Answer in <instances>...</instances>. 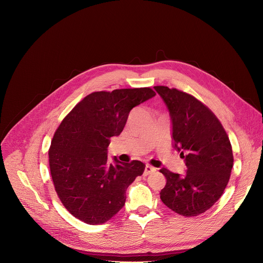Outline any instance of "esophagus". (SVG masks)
Instances as JSON below:
<instances>
[{"mask_svg":"<svg viewBox=\"0 0 263 263\" xmlns=\"http://www.w3.org/2000/svg\"><path fill=\"white\" fill-rule=\"evenodd\" d=\"M156 170H157L156 168H154V167H152V166H148V165H146V166H145V168H144L143 176H147V175H149V174L154 173Z\"/></svg>","mask_w":263,"mask_h":263,"instance_id":"1","label":"esophagus"}]
</instances>
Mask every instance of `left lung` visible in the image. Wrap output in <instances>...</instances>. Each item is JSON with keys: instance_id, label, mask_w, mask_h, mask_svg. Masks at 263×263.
<instances>
[{"instance_id": "1", "label": "left lung", "mask_w": 263, "mask_h": 263, "mask_svg": "<svg viewBox=\"0 0 263 263\" xmlns=\"http://www.w3.org/2000/svg\"><path fill=\"white\" fill-rule=\"evenodd\" d=\"M168 107L173 147L180 153L186 174L160 170L167 179L162 202L186 217L209 210L222 196L234 165L229 136L215 115L194 96L165 86L154 87Z\"/></svg>"}]
</instances>
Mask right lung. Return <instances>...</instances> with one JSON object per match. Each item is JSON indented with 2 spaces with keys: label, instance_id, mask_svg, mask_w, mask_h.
<instances>
[{
  "label": "right lung",
  "instance_id": "right-lung-1",
  "mask_svg": "<svg viewBox=\"0 0 263 263\" xmlns=\"http://www.w3.org/2000/svg\"><path fill=\"white\" fill-rule=\"evenodd\" d=\"M151 88L94 92L63 119L49 149L55 191L66 210L81 221L102 224L125 205L126 191L145 165L107 162L110 137L123 131L129 112L154 97Z\"/></svg>",
  "mask_w": 263,
  "mask_h": 263
}]
</instances>
